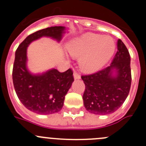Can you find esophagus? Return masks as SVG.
Masks as SVG:
<instances>
[{
	"instance_id": "34e87169",
	"label": "esophagus",
	"mask_w": 146,
	"mask_h": 146,
	"mask_svg": "<svg viewBox=\"0 0 146 146\" xmlns=\"http://www.w3.org/2000/svg\"><path fill=\"white\" fill-rule=\"evenodd\" d=\"M73 76H74V78L76 79H76H80V75L76 71H74V73H73Z\"/></svg>"
}]
</instances>
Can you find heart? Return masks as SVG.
Returning a JSON list of instances; mask_svg holds the SVG:
<instances>
[{"label": "heart", "instance_id": "heart-1", "mask_svg": "<svg viewBox=\"0 0 146 146\" xmlns=\"http://www.w3.org/2000/svg\"><path fill=\"white\" fill-rule=\"evenodd\" d=\"M66 48L71 56L80 57L84 71L92 73L100 70L111 58L116 43L111 36L87 33L68 42Z\"/></svg>", "mask_w": 146, "mask_h": 146}]
</instances>
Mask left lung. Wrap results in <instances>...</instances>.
<instances>
[{"label":"left lung","mask_w":146,"mask_h":146,"mask_svg":"<svg viewBox=\"0 0 146 146\" xmlns=\"http://www.w3.org/2000/svg\"><path fill=\"white\" fill-rule=\"evenodd\" d=\"M114 69L116 76H112ZM81 78L85 85L83 104L89 112L106 115L117 111L129 95L131 84L130 55L123 42L117 41V51L110 66Z\"/></svg>","instance_id":"8db88e82"}]
</instances>
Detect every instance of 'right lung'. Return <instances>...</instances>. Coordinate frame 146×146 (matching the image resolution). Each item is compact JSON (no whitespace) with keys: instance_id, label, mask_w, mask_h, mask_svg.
<instances>
[{"instance_id":"right-lung-1","label":"right lung","mask_w":146,"mask_h":146,"mask_svg":"<svg viewBox=\"0 0 146 146\" xmlns=\"http://www.w3.org/2000/svg\"><path fill=\"white\" fill-rule=\"evenodd\" d=\"M65 27H47L31 34L19 45L15 51L13 68L15 90L23 105L39 114L58 112L64 105L65 96L74 80L73 71L69 68L61 72L51 69L39 76L32 75L26 67L27 47L42 36H50L60 41Z\"/></svg>"}]
</instances>
